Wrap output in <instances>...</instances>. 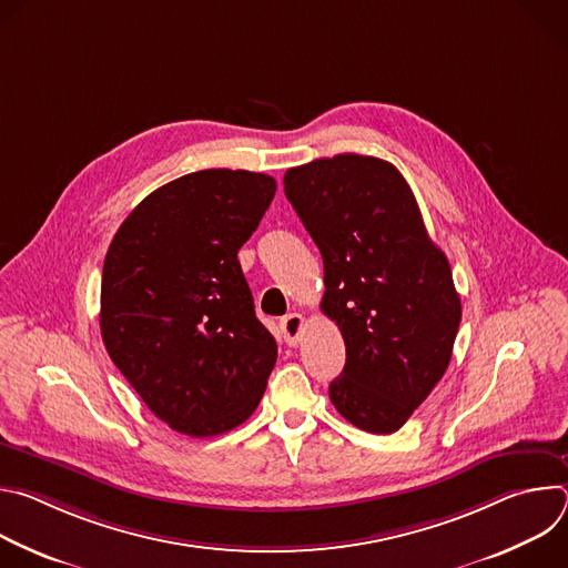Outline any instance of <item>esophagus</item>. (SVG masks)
<instances>
[{
	"label": "esophagus",
	"mask_w": 568,
	"mask_h": 568,
	"mask_svg": "<svg viewBox=\"0 0 568 568\" xmlns=\"http://www.w3.org/2000/svg\"><path fill=\"white\" fill-rule=\"evenodd\" d=\"M281 333L287 346H296L301 342V333H303V316L298 312H292L287 316L281 318Z\"/></svg>",
	"instance_id": "1"
}]
</instances>
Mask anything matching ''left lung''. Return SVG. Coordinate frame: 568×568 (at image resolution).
<instances>
[{
    "mask_svg": "<svg viewBox=\"0 0 568 568\" xmlns=\"http://www.w3.org/2000/svg\"><path fill=\"white\" fill-rule=\"evenodd\" d=\"M283 184L323 258L321 310L346 344L331 399L351 425L393 434L452 359L460 298L447 256L407 180L384 159H314L290 169Z\"/></svg>",
    "mask_w": 568,
    "mask_h": 568,
    "instance_id": "obj_1",
    "label": "left lung"
}]
</instances>
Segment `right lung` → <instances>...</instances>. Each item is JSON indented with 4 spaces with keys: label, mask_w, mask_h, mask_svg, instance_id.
I'll list each match as a JSON object with an SVG mask.
<instances>
[{
    "label": "right lung",
    "mask_w": 568,
    "mask_h": 568,
    "mask_svg": "<svg viewBox=\"0 0 568 568\" xmlns=\"http://www.w3.org/2000/svg\"><path fill=\"white\" fill-rule=\"evenodd\" d=\"M276 193L263 173L211 169L152 191L103 265L101 335L148 409L206 438L245 423L276 364L237 250Z\"/></svg>",
    "instance_id": "obj_1"
}]
</instances>
